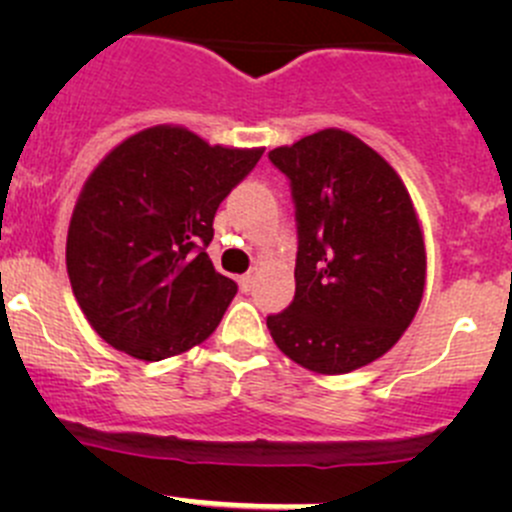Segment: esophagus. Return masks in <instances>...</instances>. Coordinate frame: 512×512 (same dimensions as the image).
Returning a JSON list of instances; mask_svg holds the SVG:
<instances>
[{
    "label": "esophagus",
    "mask_w": 512,
    "mask_h": 512,
    "mask_svg": "<svg viewBox=\"0 0 512 512\" xmlns=\"http://www.w3.org/2000/svg\"><path fill=\"white\" fill-rule=\"evenodd\" d=\"M255 280H257V270L245 272V275L240 277V287H242V292H250L252 285H255Z\"/></svg>",
    "instance_id": "esophagus-1"
}]
</instances>
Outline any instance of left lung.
<instances>
[{"mask_svg": "<svg viewBox=\"0 0 512 512\" xmlns=\"http://www.w3.org/2000/svg\"><path fill=\"white\" fill-rule=\"evenodd\" d=\"M297 208L294 299L267 317L280 352L317 374L384 356L426 287L423 230L404 180L374 148L324 128L270 151Z\"/></svg>", "mask_w": 512, "mask_h": 512, "instance_id": "obj_1", "label": "left lung"}]
</instances>
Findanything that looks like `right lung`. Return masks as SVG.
I'll return each instance as SVG.
<instances>
[{
    "mask_svg": "<svg viewBox=\"0 0 512 512\" xmlns=\"http://www.w3.org/2000/svg\"><path fill=\"white\" fill-rule=\"evenodd\" d=\"M265 148L210 146L183 126L118 143L86 178L66 235V272L94 332L143 361L215 332L237 285L213 267L220 203Z\"/></svg>",
    "mask_w": 512,
    "mask_h": 512,
    "instance_id": "1",
    "label": "right lung"
}]
</instances>
